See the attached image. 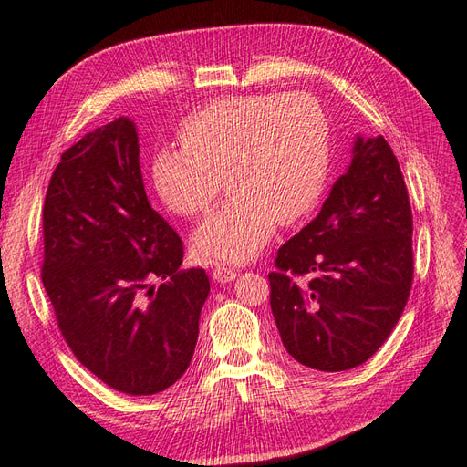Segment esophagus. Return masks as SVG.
Here are the masks:
<instances>
[{"label": "esophagus", "instance_id": "1", "mask_svg": "<svg viewBox=\"0 0 467 467\" xmlns=\"http://www.w3.org/2000/svg\"><path fill=\"white\" fill-rule=\"evenodd\" d=\"M234 276H236L234 269H228V266H223V265L213 266V279L218 283H228V281H233Z\"/></svg>", "mask_w": 467, "mask_h": 467}]
</instances>
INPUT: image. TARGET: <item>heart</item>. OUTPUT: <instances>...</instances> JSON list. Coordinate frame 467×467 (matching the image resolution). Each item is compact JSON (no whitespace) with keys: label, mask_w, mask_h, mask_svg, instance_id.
<instances>
[{"label":"heart","mask_w":467,"mask_h":467,"mask_svg":"<svg viewBox=\"0 0 467 467\" xmlns=\"http://www.w3.org/2000/svg\"><path fill=\"white\" fill-rule=\"evenodd\" d=\"M181 148L152 154L156 194L174 214L213 206L221 176L231 198L196 228L202 259L244 263L271 241L276 221H303L329 181V122L309 94L228 96L188 114L178 126Z\"/></svg>","instance_id":"heart-1"}]
</instances>
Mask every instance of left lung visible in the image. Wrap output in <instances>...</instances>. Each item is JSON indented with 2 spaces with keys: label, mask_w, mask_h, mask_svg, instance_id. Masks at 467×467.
<instances>
[{
  "label": "left lung",
  "mask_w": 467,
  "mask_h": 467,
  "mask_svg": "<svg viewBox=\"0 0 467 467\" xmlns=\"http://www.w3.org/2000/svg\"><path fill=\"white\" fill-rule=\"evenodd\" d=\"M413 218L383 136L357 138L351 164L269 273L285 349L317 371L365 363L398 325L413 281Z\"/></svg>",
  "instance_id": "left-lung-1"
}]
</instances>
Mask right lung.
<instances>
[{"instance_id":"add662e5","label":"right lung","mask_w":467,"mask_h":467,"mask_svg":"<svg viewBox=\"0 0 467 467\" xmlns=\"http://www.w3.org/2000/svg\"><path fill=\"white\" fill-rule=\"evenodd\" d=\"M42 221V283L76 359L128 395L181 379L211 283L204 269H181V236L148 202L132 120L67 148Z\"/></svg>"}]
</instances>
